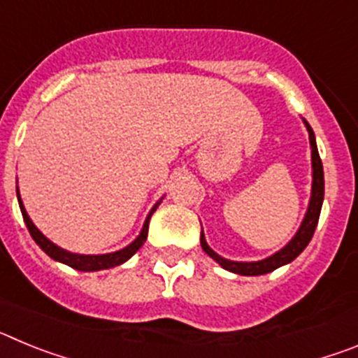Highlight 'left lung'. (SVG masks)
Returning <instances> with one entry per match:
<instances>
[{"instance_id": "left-lung-1", "label": "left lung", "mask_w": 358, "mask_h": 358, "mask_svg": "<svg viewBox=\"0 0 358 358\" xmlns=\"http://www.w3.org/2000/svg\"><path fill=\"white\" fill-rule=\"evenodd\" d=\"M303 122H305V127L306 131H308L310 148H312V189H310L308 208H306V213L305 217H303L301 226H299V229L296 231V235L289 240L287 245H283V248H281L280 251L274 252V255L267 256V258L258 262H233L224 258V256L217 255V252L208 245L206 236H204V233L201 231L202 251L206 252L210 258H213L220 267L229 271V273L240 274V276H262V274L273 273V271H276L281 265H287L292 260H296L297 256L305 251V248L308 245L312 236H314V231L319 222V215H321L322 201H324V172H322V163L321 157H319L314 131H312V127H310L306 120H303Z\"/></svg>"}]
</instances>
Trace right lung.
I'll return each mask as SVG.
<instances>
[{"label":"right lung","mask_w":358,"mask_h":358,"mask_svg":"<svg viewBox=\"0 0 358 358\" xmlns=\"http://www.w3.org/2000/svg\"><path fill=\"white\" fill-rule=\"evenodd\" d=\"M17 192V202H19V208H21V213H23V220L27 224L28 231H30L31 238L36 240V243L43 249L50 258H53L55 262H61V264L69 265L71 268H77V271H82V273H94V271H103V268H110V267H116V265H122L134 255L138 249L141 248L147 240L148 235V222H150V217L152 213L157 210V206L161 204V201H157L152 210L148 211L147 218H145V224L141 227L140 235L136 236L131 243H129L127 248L120 249V251L115 252H107V255H78V252H69L66 249L59 248L57 243H53L52 240L46 238V236L37 229V226L31 222V218L28 217L27 210L23 206V201H21V195H19V188L15 189Z\"/></svg>","instance_id":"obj_1"}]
</instances>
